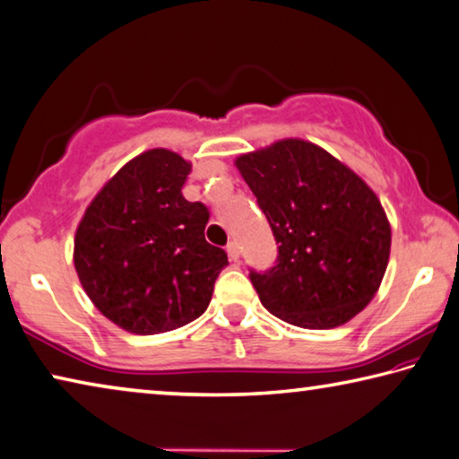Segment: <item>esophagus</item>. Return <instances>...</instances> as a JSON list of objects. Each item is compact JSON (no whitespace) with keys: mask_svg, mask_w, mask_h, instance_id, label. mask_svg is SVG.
Returning a JSON list of instances; mask_svg holds the SVG:
<instances>
[{"mask_svg":"<svg viewBox=\"0 0 459 459\" xmlns=\"http://www.w3.org/2000/svg\"><path fill=\"white\" fill-rule=\"evenodd\" d=\"M227 253H229V259H230V261H238L240 251H238V245L235 243V240H232V243L227 245Z\"/></svg>","mask_w":459,"mask_h":459,"instance_id":"34e87169","label":"esophagus"}]
</instances>
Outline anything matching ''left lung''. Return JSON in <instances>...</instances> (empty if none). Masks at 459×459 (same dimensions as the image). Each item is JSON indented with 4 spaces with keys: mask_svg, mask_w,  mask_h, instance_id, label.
<instances>
[{
    "mask_svg": "<svg viewBox=\"0 0 459 459\" xmlns=\"http://www.w3.org/2000/svg\"><path fill=\"white\" fill-rule=\"evenodd\" d=\"M235 164L279 245L273 267L248 273L261 304L309 330L352 320L375 298L391 253L377 194L304 139H283Z\"/></svg>",
    "mask_w": 459,
    "mask_h": 459,
    "instance_id": "obj_1",
    "label": "left lung"
}]
</instances>
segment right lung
Returning <instances> with one entry per match:
<instances>
[{
  "label": "right lung",
  "mask_w": 459,
  "mask_h": 459,
  "mask_svg": "<svg viewBox=\"0 0 459 459\" xmlns=\"http://www.w3.org/2000/svg\"><path fill=\"white\" fill-rule=\"evenodd\" d=\"M192 166L169 150L127 161L84 212L74 269L100 314L131 333L169 332L211 304L227 253L204 238L211 219L182 186Z\"/></svg>",
  "instance_id": "1"
}]
</instances>
